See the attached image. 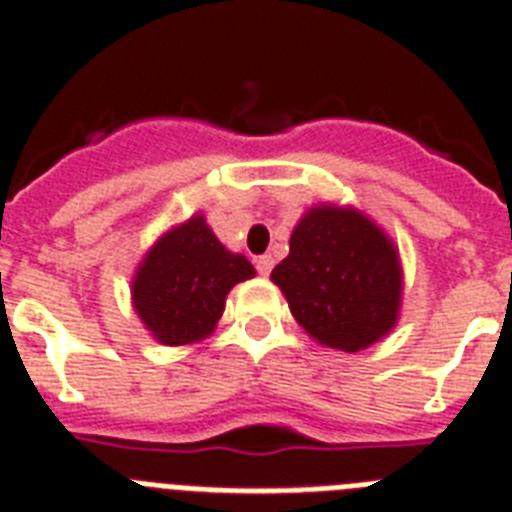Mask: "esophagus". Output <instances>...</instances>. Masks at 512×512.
I'll list each match as a JSON object with an SVG mask.
<instances>
[{"mask_svg": "<svg viewBox=\"0 0 512 512\" xmlns=\"http://www.w3.org/2000/svg\"><path fill=\"white\" fill-rule=\"evenodd\" d=\"M272 266H274L272 256H259V259H256V269H259L261 277H269V272H272Z\"/></svg>", "mask_w": 512, "mask_h": 512, "instance_id": "esophagus-1", "label": "esophagus"}]
</instances>
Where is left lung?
Returning a JSON list of instances; mask_svg holds the SVG:
<instances>
[{
	"instance_id": "1",
	"label": "left lung",
	"mask_w": 512,
	"mask_h": 512,
	"mask_svg": "<svg viewBox=\"0 0 512 512\" xmlns=\"http://www.w3.org/2000/svg\"><path fill=\"white\" fill-rule=\"evenodd\" d=\"M272 282L324 348L358 353L395 329L403 303L398 246L356 206L319 204L298 219Z\"/></svg>"
}]
</instances>
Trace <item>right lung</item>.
<instances>
[{"label": "right lung", "instance_id": "1", "mask_svg": "<svg viewBox=\"0 0 512 512\" xmlns=\"http://www.w3.org/2000/svg\"><path fill=\"white\" fill-rule=\"evenodd\" d=\"M253 274L251 261L227 251L204 214H193L162 232L146 251L133 274L130 301L149 335L177 348L209 337L227 293Z\"/></svg>", "mask_w": 512, "mask_h": 512}]
</instances>
